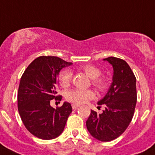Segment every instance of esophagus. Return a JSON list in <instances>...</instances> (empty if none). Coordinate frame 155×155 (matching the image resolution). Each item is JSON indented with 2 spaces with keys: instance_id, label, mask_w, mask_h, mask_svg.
<instances>
[{
  "instance_id": "34e87169",
  "label": "esophagus",
  "mask_w": 155,
  "mask_h": 155,
  "mask_svg": "<svg viewBox=\"0 0 155 155\" xmlns=\"http://www.w3.org/2000/svg\"><path fill=\"white\" fill-rule=\"evenodd\" d=\"M71 106H72L73 109H76V108H78L79 107H80V105H77V104H73Z\"/></svg>"
}]
</instances>
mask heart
Segmentation results:
<instances>
[{
  "label": "heart",
  "mask_w": 155,
  "mask_h": 155,
  "mask_svg": "<svg viewBox=\"0 0 155 155\" xmlns=\"http://www.w3.org/2000/svg\"><path fill=\"white\" fill-rule=\"evenodd\" d=\"M89 78L92 79V84L100 92H104L108 87V80L102 76L101 70L98 67L91 64L83 65L80 68ZM72 79V73L69 70H63L58 73V80L63 87H68ZM95 97L94 92L92 90L73 89L67 94V99L69 101L77 104H82L92 100Z\"/></svg>",
  "instance_id": "1"
}]
</instances>
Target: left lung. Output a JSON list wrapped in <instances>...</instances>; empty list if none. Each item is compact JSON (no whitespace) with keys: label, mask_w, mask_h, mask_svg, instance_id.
Instances as JSON below:
<instances>
[{"label":"left lung","mask_w":155,"mask_h":155,"mask_svg":"<svg viewBox=\"0 0 155 155\" xmlns=\"http://www.w3.org/2000/svg\"><path fill=\"white\" fill-rule=\"evenodd\" d=\"M104 60L113 68V83L105 97L98 102L99 105L105 107V110L101 114L91 110L86 125L96 139L110 142L122 134L131 122L137 102V89L136 77L125 60L116 57Z\"/></svg>","instance_id":"1"}]
</instances>
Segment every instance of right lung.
Instances as JSON below:
<instances>
[{"label": "right lung", "instance_id": "right-lung-1", "mask_svg": "<svg viewBox=\"0 0 155 155\" xmlns=\"http://www.w3.org/2000/svg\"><path fill=\"white\" fill-rule=\"evenodd\" d=\"M56 56H40L28 66L21 78L18 107L25 127L34 136L43 140L55 138L62 134L72 108L64 102L54 108L51 101L57 96V75L62 68L71 65Z\"/></svg>", "mask_w": 155, "mask_h": 155}]
</instances>
